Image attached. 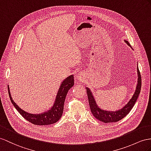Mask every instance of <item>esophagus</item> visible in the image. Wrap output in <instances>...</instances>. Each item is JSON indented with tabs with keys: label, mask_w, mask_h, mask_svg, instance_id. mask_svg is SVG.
Instances as JSON below:
<instances>
[{
	"label": "esophagus",
	"mask_w": 151,
	"mask_h": 151,
	"mask_svg": "<svg viewBox=\"0 0 151 151\" xmlns=\"http://www.w3.org/2000/svg\"><path fill=\"white\" fill-rule=\"evenodd\" d=\"M76 79L77 80L80 81V82H81V81L84 80V79H85V75H84L83 73L82 72H80L78 73H77V75L76 76Z\"/></svg>",
	"instance_id": "1"
}]
</instances>
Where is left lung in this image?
<instances>
[{
    "mask_svg": "<svg viewBox=\"0 0 151 151\" xmlns=\"http://www.w3.org/2000/svg\"><path fill=\"white\" fill-rule=\"evenodd\" d=\"M126 43L130 46V48L133 49L131 47L129 42L124 40ZM137 75H138V79H137V84L136 86V88L134 93L129 100L128 101L124 106H123L121 109H120L117 110L115 111H110L102 109L101 107H99L98 105L96 100L95 99L94 96L92 93V91L89 88L86 87L87 93L88 96V103H89V106L91 111L94 117L97 119L99 121H101L104 123H110V122H116L120 120H121L124 117L126 116L127 114L129 113L131 110L134 106L135 102L137 101V99L139 94L140 93L141 90V86H142V79H141V75L140 71L137 65Z\"/></svg>",
    "mask_w": 151,
    "mask_h": 151,
    "instance_id": "left-lung-1",
    "label": "left lung"
}]
</instances>
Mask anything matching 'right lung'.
<instances>
[{"mask_svg": "<svg viewBox=\"0 0 151 151\" xmlns=\"http://www.w3.org/2000/svg\"><path fill=\"white\" fill-rule=\"evenodd\" d=\"M73 85H74V76L73 75L64 79L58 89L55 101L53 105L48 110L37 114L29 113L20 109L11 97L9 85L7 86V88H8V93L11 101L20 115H22L27 121L34 124L44 126L52 124L59 121V120L61 118L64 110V104L65 97H66L68 91L73 86Z\"/></svg>", "mask_w": 151, "mask_h": 151, "instance_id": "obj_1", "label": "right lung"}]
</instances>
